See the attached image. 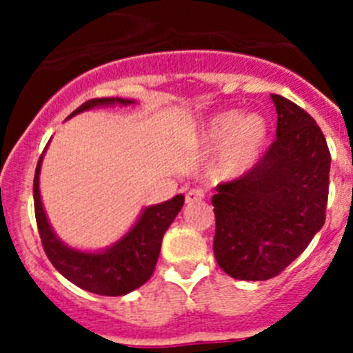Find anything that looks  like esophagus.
I'll return each mask as SVG.
<instances>
[{
    "label": "esophagus",
    "instance_id": "obj_1",
    "mask_svg": "<svg viewBox=\"0 0 353 353\" xmlns=\"http://www.w3.org/2000/svg\"><path fill=\"white\" fill-rule=\"evenodd\" d=\"M203 198H205V191L199 190V188H193V190H190L186 193V203H188V205H193V203L201 201Z\"/></svg>",
    "mask_w": 353,
    "mask_h": 353
}]
</instances>
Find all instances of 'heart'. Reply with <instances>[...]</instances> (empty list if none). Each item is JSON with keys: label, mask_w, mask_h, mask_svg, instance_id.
<instances>
[{"label": "heart", "mask_w": 353, "mask_h": 353, "mask_svg": "<svg viewBox=\"0 0 353 353\" xmlns=\"http://www.w3.org/2000/svg\"><path fill=\"white\" fill-rule=\"evenodd\" d=\"M198 141L216 150L210 160V174L216 181H234L254 167L266 141V124L258 114L225 110L201 124Z\"/></svg>", "instance_id": "heart-1"}]
</instances>
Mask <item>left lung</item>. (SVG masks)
<instances>
[{"label":"left lung","mask_w":353,"mask_h":353,"mask_svg":"<svg viewBox=\"0 0 353 353\" xmlns=\"http://www.w3.org/2000/svg\"><path fill=\"white\" fill-rule=\"evenodd\" d=\"M276 140L243 177L213 194V252L237 280L279 275L325 225L331 157L316 121L282 95L272 94Z\"/></svg>","instance_id":"1"}]
</instances>
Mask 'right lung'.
I'll return each instance as SVG.
<instances>
[{"instance_id":"obj_1","label":"right lung","mask_w":353,"mask_h":353,"mask_svg":"<svg viewBox=\"0 0 353 353\" xmlns=\"http://www.w3.org/2000/svg\"><path fill=\"white\" fill-rule=\"evenodd\" d=\"M133 104H137L133 99H92L73 110L68 119L95 108ZM42 159H44V154L39 159L37 169H35L34 206L42 245L52 266L71 283L92 294L117 297V295L130 294L134 288L143 285L155 270L163 234L183 208V194L143 208L134 225L109 248L101 249V251H80V249L70 248L56 236L46 215L41 190H39Z\"/></svg>"}]
</instances>
